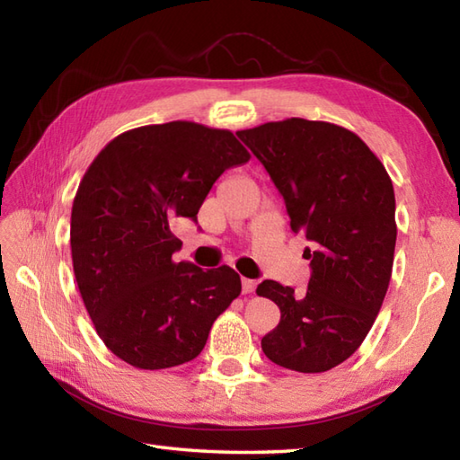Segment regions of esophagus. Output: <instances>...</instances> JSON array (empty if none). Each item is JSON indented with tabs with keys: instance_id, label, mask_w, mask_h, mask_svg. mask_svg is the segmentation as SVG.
Returning <instances> with one entry per match:
<instances>
[{
	"instance_id": "esophagus-1",
	"label": "esophagus",
	"mask_w": 460,
	"mask_h": 460,
	"mask_svg": "<svg viewBox=\"0 0 460 460\" xmlns=\"http://www.w3.org/2000/svg\"><path fill=\"white\" fill-rule=\"evenodd\" d=\"M241 285H243V295H251V292L255 290L257 282H255V280H251V279H243V280H241Z\"/></svg>"
}]
</instances>
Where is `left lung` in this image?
Returning a JSON list of instances; mask_svg holds the SVG:
<instances>
[{
	"instance_id": "8db88e82",
	"label": "left lung",
	"mask_w": 460,
	"mask_h": 460,
	"mask_svg": "<svg viewBox=\"0 0 460 460\" xmlns=\"http://www.w3.org/2000/svg\"><path fill=\"white\" fill-rule=\"evenodd\" d=\"M237 136L279 188L290 229L312 243L305 295L277 280L257 287L280 308L261 348L287 369L328 371L361 346L384 305L397 239L392 178L367 144L338 124L287 119Z\"/></svg>"
}]
</instances>
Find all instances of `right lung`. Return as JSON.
Here are the masks:
<instances>
[{
    "label": "right lung",
    "mask_w": 460,
    "mask_h": 460,
    "mask_svg": "<svg viewBox=\"0 0 460 460\" xmlns=\"http://www.w3.org/2000/svg\"><path fill=\"white\" fill-rule=\"evenodd\" d=\"M231 130L173 120L111 140L76 190L71 255L76 285L104 346L140 369L199 356L213 322L241 295L231 267L175 262L172 227L198 217L219 175L247 164Z\"/></svg>",
    "instance_id": "1"
}]
</instances>
